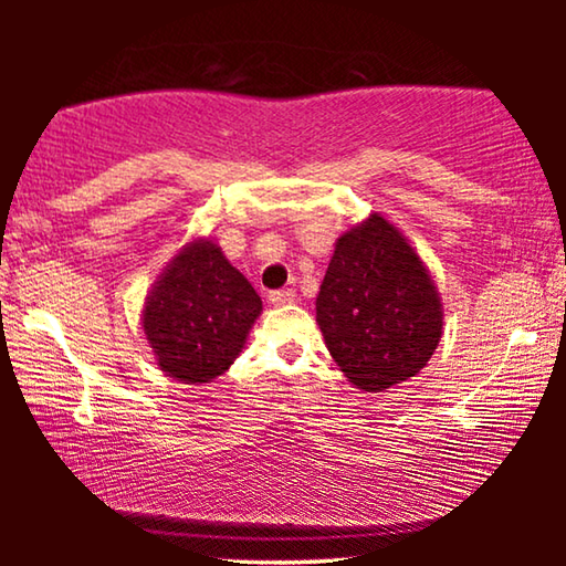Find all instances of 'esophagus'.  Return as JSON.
Wrapping results in <instances>:
<instances>
[{
    "label": "esophagus",
    "instance_id": "esophagus-1",
    "mask_svg": "<svg viewBox=\"0 0 566 566\" xmlns=\"http://www.w3.org/2000/svg\"><path fill=\"white\" fill-rule=\"evenodd\" d=\"M294 290H274L270 292V302L272 304H292L294 302Z\"/></svg>",
    "mask_w": 566,
    "mask_h": 566
}]
</instances>
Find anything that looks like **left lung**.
Here are the masks:
<instances>
[{
    "instance_id": "left-lung-1",
    "label": "left lung",
    "mask_w": 566,
    "mask_h": 566,
    "mask_svg": "<svg viewBox=\"0 0 566 566\" xmlns=\"http://www.w3.org/2000/svg\"><path fill=\"white\" fill-rule=\"evenodd\" d=\"M317 322L352 385L385 391L434 354L442 304L407 239L371 214L339 237L317 294Z\"/></svg>"
}]
</instances>
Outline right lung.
<instances>
[{
    "label": "right lung",
    "instance_id": "obj_1",
    "mask_svg": "<svg viewBox=\"0 0 566 566\" xmlns=\"http://www.w3.org/2000/svg\"><path fill=\"white\" fill-rule=\"evenodd\" d=\"M262 312L254 286L212 242L189 244L145 304V334L159 367L179 381H209L232 367Z\"/></svg>",
    "mask_w": 566,
    "mask_h": 566
}]
</instances>
